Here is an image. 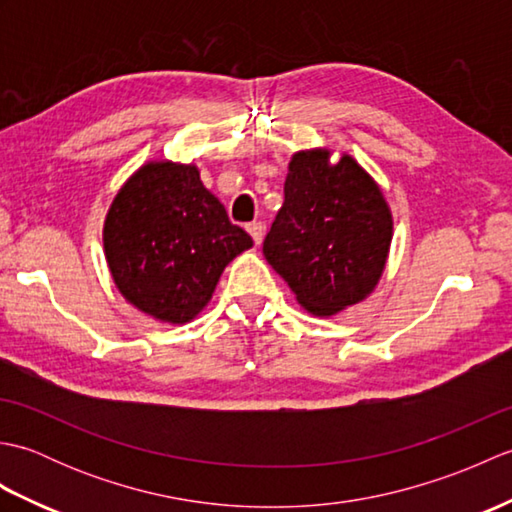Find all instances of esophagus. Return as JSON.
Masks as SVG:
<instances>
[{
  "label": "esophagus",
  "instance_id": "34e87169",
  "mask_svg": "<svg viewBox=\"0 0 512 512\" xmlns=\"http://www.w3.org/2000/svg\"><path fill=\"white\" fill-rule=\"evenodd\" d=\"M246 231L250 233V237H253V242L259 246L262 244V239H264V224L262 222H250L248 226H246Z\"/></svg>",
  "mask_w": 512,
  "mask_h": 512
}]
</instances>
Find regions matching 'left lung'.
Here are the masks:
<instances>
[{
    "mask_svg": "<svg viewBox=\"0 0 512 512\" xmlns=\"http://www.w3.org/2000/svg\"><path fill=\"white\" fill-rule=\"evenodd\" d=\"M330 149L292 156L284 204L264 257L314 317H332L372 295L389 257L394 217L376 180Z\"/></svg>",
    "mask_w": 512,
    "mask_h": 512,
    "instance_id": "1",
    "label": "left lung"
}]
</instances>
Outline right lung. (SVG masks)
<instances>
[{"label": "right lung", "instance_id": "right-lung-1", "mask_svg": "<svg viewBox=\"0 0 512 512\" xmlns=\"http://www.w3.org/2000/svg\"><path fill=\"white\" fill-rule=\"evenodd\" d=\"M253 246L204 187L195 165L151 160L127 178L103 224L118 292L160 323L193 321L224 268Z\"/></svg>", "mask_w": 512, "mask_h": 512}]
</instances>
